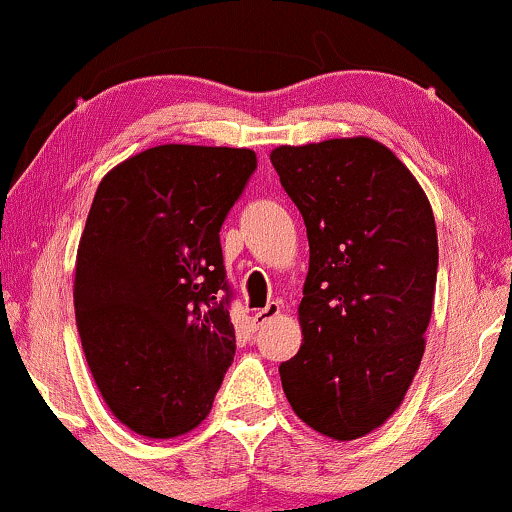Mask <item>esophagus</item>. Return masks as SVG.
I'll use <instances>...</instances> for the list:
<instances>
[{
	"instance_id": "1",
	"label": "esophagus",
	"mask_w": 512,
	"mask_h": 512,
	"mask_svg": "<svg viewBox=\"0 0 512 512\" xmlns=\"http://www.w3.org/2000/svg\"><path fill=\"white\" fill-rule=\"evenodd\" d=\"M279 312H281L279 303H267V307H262V310H257L255 315H252V322H255V326H262L264 322H269V319L279 315Z\"/></svg>"
}]
</instances>
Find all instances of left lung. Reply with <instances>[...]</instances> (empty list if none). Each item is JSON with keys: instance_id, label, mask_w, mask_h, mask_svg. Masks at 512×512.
<instances>
[{"instance_id": "1", "label": "left lung", "mask_w": 512, "mask_h": 512, "mask_svg": "<svg viewBox=\"0 0 512 512\" xmlns=\"http://www.w3.org/2000/svg\"><path fill=\"white\" fill-rule=\"evenodd\" d=\"M272 164L310 240L303 346L281 362L283 393L319 434L360 439L398 410L422 362L439 267L432 205L362 135L281 145Z\"/></svg>"}]
</instances>
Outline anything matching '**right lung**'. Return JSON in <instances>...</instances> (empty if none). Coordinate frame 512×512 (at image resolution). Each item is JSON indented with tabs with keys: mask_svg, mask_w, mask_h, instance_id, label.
Segmentation results:
<instances>
[{
	"mask_svg": "<svg viewBox=\"0 0 512 512\" xmlns=\"http://www.w3.org/2000/svg\"><path fill=\"white\" fill-rule=\"evenodd\" d=\"M255 169L240 147L159 145L97 186L73 305L92 379L135 434L174 439L212 410L236 355L219 231Z\"/></svg>",
	"mask_w": 512,
	"mask_h": 512,
	"instance_id": "1",
	"label": "right lung"
}]
</instances>
